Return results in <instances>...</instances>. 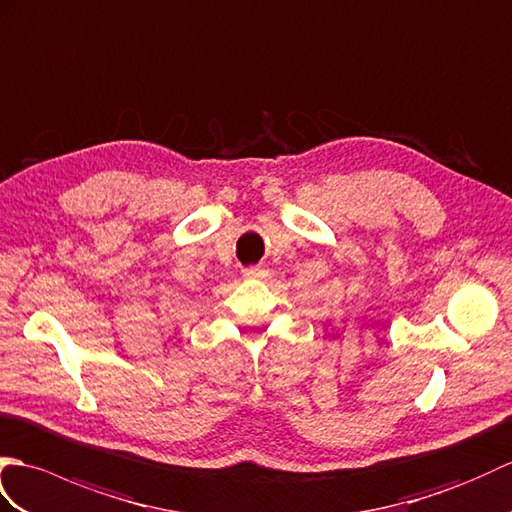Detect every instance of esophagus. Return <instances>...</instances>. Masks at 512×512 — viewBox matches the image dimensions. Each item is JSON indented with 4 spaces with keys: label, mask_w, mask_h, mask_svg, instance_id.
<instances>
[{
    "label": "esophagus",
    "mask_w": 512,
    "mask_h": 512,
    "mask_svg": "<svg viewBox=\"0 0 512 512\" xmlns=\"http://www.w3.org/2000/svg\"><path fill=\"white\" fill-rule=\"evenodd\" d=\"M243 274H245V278H263V276L267 274V271H265V267L256 265V267H247V269L243 271Z\"/></svg>",
    "instance_id": "obj_1"
}]
</instances>
